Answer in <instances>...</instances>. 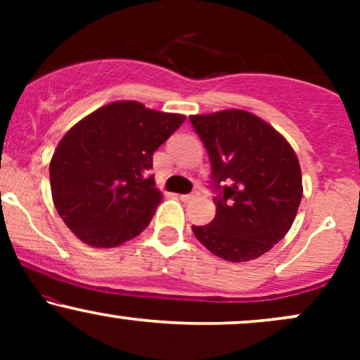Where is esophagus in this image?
<instances>
[{"label": "esophagus", "mask_w": 360, "mask_h": 360, "mask_svg": "<svg viewBox=\"0 0 360 360\" xmlns=\"http://www.w3.org/2000/svg\"><path fill=\"white\" fill-rule=\"evenodd\" d=\"M179 198L181 200L184 201V203H188V201H193V200H196L198 198V193H189V194H179Z\"/></svg>", "instance_id": "1"}]
</instances>
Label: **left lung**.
Segmentation results:
<instances>
[{
	"label": "left lung",
	"instance_id": "1",
	"mask_svg": "<svg viewBox=\"0 0 360 360\" xmlns=\"http://www.w3.org/2000/svg\"><path fill=\"white\" fill-rule=\"evenodd\" d=\"M212 162L217 214L193 233L212 254L247 262L271 250L298 213L303 183L292 147L254 113L223 110L191 115Z\"/></svg>",
	"mask_w": 360,
	"mask_h": 360
}]
</instances>
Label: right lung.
<instances>
[{
    "mask_svg": "<svg viewBox=\"0 0 360 360\" xmlns=\"http://www.w3.org/2000/svg\"><path fill=\"white\" fill-rule=\"evenodd\" d=\"M184 115L115 101L77 122L53 152L52 200L79 240L110 249L142 233L162 201L152 155L183 125Z\"/></svg>",
    "mask_w": 360,
    "mask_h": 360,
    "instance_id": "right-lung-1",
    "label": "right lung"
}]
</instances>
